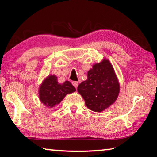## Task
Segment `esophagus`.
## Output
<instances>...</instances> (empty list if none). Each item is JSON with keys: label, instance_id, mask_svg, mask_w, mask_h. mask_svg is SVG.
<instances>
[{"label": "esophagus", "instance_id": "esophagus-1", "mask_svg": "<svg viewBox=\"0 0 157 157\" xmlns=\"http://www.w3.org/2000/svg\"><path fill=\"white\" fill-rule=\"evenodd\" d=\"M72 84H73V86L75 87V88H77V87H78V82H73Z\"/></svg>", "mask_w": 157, "mask_h": 157}]
</instances>
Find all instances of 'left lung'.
<instances>
[{
    "label": "left lung",
    "mask_w": 157,
    "mask_h": 157,
    "mask_svg": "<svg viewBox=\"0 0 157 157\" xmlns=\"http://www.w3.org/2000/svg\"><path fill=\"white\" fill-rule=\"evenodd\" d=\"M78 91L89 109L100 112L115 102L120 91L112 65L107 59L93 66L87 79L78 86Z\"/></svg>",
    "instance_id": "left-lung-1"
}]
</instances>
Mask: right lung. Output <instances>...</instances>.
Here are the masks:
<instances>
[{"label":"right lung","instance_id":"1","mask_svg":"<svg viewBox=\"0 0 157 157\" xmlns=\"http://www.w3.org/2000/svg\"><path fill=\"white\" fill-rule=\"evenodd\" d=\"M57 78L55 75L48 76L44 79L39 88V99L47 107H52L58 105L66 94L76 91L69 81L59 84Z\"/></svg>","mask_w":157,"mask_h":157}]
</instances>
